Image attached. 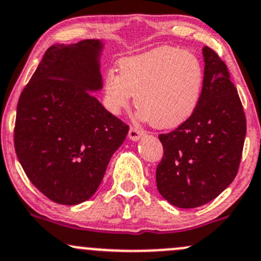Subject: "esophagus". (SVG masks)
Instances as JSON below:
<instances>
[{
  "instance_id": "34e87169",
  "label": "esophagus",
  "mask_w": 261,
  "mask_h": 261,
  "mask_svg": "<svg viewBox=\"0 0 261 261\" xmlns=\"http://www.w3.org/2000/svg\"><path fill=\"white\" fill-rule=\"evenodd\" d=\"M142 136H145V131L141 130V128L139 127H130V131H128V138L131 140H134V141H138L142 138Z\"/></svg>"
}]
</instances>
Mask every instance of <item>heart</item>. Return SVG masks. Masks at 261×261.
I'll list each match as a JSON object with an SVG mask.
<instances>
[{"mask_svg":"<svg viewBox=\"0 0 261 261\" xmlns=\"http://www.w3.org/2000/svg\"><path fill=\"white\" fill-rule=\"evenodd\" d=\"M204 68L193 52L160 46L119 62L103 77V102L117 115L134 96L142 119L158 128L177 127L199 106Z\"/></svg>","mask_w":261,"mask_h":261,"instance_id":"1","label":"heart"}]
</instances>
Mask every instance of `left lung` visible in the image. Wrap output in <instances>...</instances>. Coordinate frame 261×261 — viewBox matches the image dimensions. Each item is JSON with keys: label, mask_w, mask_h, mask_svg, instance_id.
Instances as JSON below:
<instances>
[{"label": "left lung", "mask_w": 261, "mask_h": 261, "mask_svg": "<svg viewBox=\"0 0 261 261\" xmlns=\"http://www.w3.org/2000/svg\"><path fill=\"white\" fill-rule=\"evenodd\" d=\"M204 87L195 112L169 134L156 169L159 193L182 209L201 206L221 194L239 170L246 119L226 65L213 48H202Z\"/></svg>", "instance_id": "8db88e82"}]
</instances>
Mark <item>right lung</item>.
I'll list each match as a JSON object with an SVG mask.
<instances>
[{"instance_id": "right-lung-1", "label": "right lung", "mask_w": 261, "mask_h": 261, "mask_svg": "<svg viewBox=\"0 0 261 261\" xmlns=\"http://www.w3.org/2000/svg\"><path fill=\"white\" fill-rule=\"evenodd\" d=\"M101 50L98 40L51 46L18 98L16 155L30 181L57 204L94 195L128 133L89 92L102 87Z\"/></svg>"}]
</instances>
